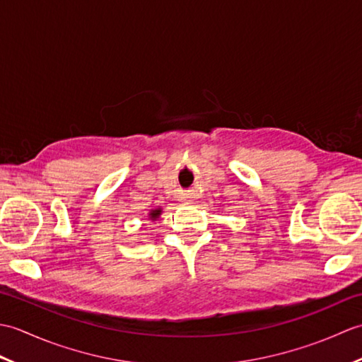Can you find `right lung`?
<instances>
[{
    "label": "right lung",
    "instance_id": "right-lung-1",
    "mask_svg": "<svg viewBox=\"0 0 362 362\" xmlns=\"http://www.w3.org/2000/svg\"><path fill=\"white\" fill-rule=\"evenodd\" d=\"M161 213H163V210L160 209V206H157V209H152L149 213H148V219L149 221H157L160 216H161Z\"/></svg>",
    "mask_w": 362,
    "mask_h": 362
}]
</instances>
